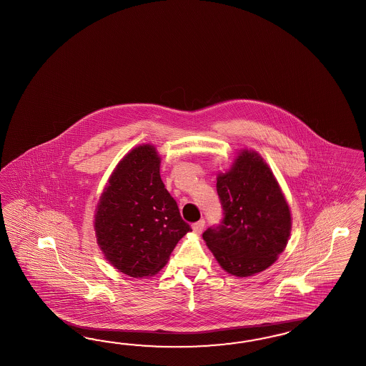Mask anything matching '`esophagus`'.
<instances>
[{
    "label": "esophagus",
    "mask_w": 366,
    "mask_h": 366,
    "mask_svg": "<svg viewBox=\"0 0 366 366\" xmlns=\"http://www.w3.org/2000/svg\"><path fill=\"white\" fill-rule=\"evenodd\" d=\"M204 227H205V221L204 219H199L198 222L193 223V226H192L193 232H196V234H201L202 230H204Z\"/></svg>",
    "instance_id": "esophagus-1"
}]
</instances>
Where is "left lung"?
<instances>
[{"label":"left lung","instance_id":"1","mask_svg":"<svg viewBox=\"0 0 366 366\" xmlns=\"http://www.w3.org/2000/svg\"><path fill=\"white\" fill-rule=\"evenodd\" d=\"M217 193L223 219L202 234L207 247L232 275L264 271L291 232V212L272 170L257 152L243 149L232 169L218 174Z\"/></svg>","mask_w":366,"mask_h":366}]
</instances>
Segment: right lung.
Masks as SVG:
<instances>
[{
    "label": "right lung",
    "instance_id": "add662e5",
    "mask_svg": "<svg viewBox=\"0 0 366 366\" xmlns=\"http://www.w3.org/2000/svg\"><path fill=\"white\" fill-rule=\"evenodd\" d=\"M160 162L151 144L136 147L117 164L99 198L94 222L99 247L129 277L157 274L192 232L161 181Z\"/></svg>",
    "mask_w": 366,
    "mask_h": 366
}]
</instances>
